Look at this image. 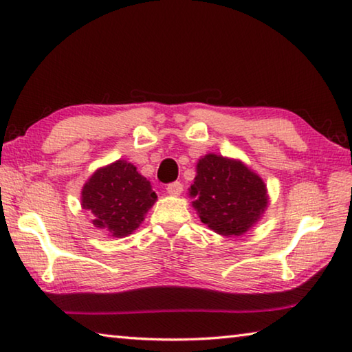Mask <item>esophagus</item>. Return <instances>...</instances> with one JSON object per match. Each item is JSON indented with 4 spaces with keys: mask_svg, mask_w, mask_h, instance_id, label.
Segmentation results:
<instances>
[{
    "mask_svg": "<svg viewBox=\"0 0 352 352\" xmlns=\"http://www.w3.org/2000/svg\"><path fill=\"white\" fill-rule=\"evenodd\" d=\"M167 194H170V196H180L182 191H183V185L180 182H174V183H169L166 188Z\"/></svg>",
    "mask_w": 352,
    "mask_h": 352,
    "instance_id": "34e87169",
    "label": "esophagus"
}]
</instances>
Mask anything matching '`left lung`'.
Masks as SVG:
<instances>
[{"label":"left lung","mask_w":352,"mask_h":352,"mask_svg":"<svg viewBox=\"0 0 352 352\" xmlns=\"http://www.w3.org/2000/svg\"><path fill=\"white\" fill-rule=\"evenodd\" d=\"M189 188L200 221L222 236L246 233L267 206L266 185L238 160L208 153L197 163Z\"/></svg>","instance_id":"1"}]
</instances>
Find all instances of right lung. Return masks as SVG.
I'll list each match as a JSON object with an SVG mask.
<instances>
[{
  "instance_id": "1",
  "label": "right lung",
  "mask_w": 352,
  "mask_h": 352,
  "mask_svg": "<svg viewBox=\"0 0 352 352\" xmlns=\"http://www.w3.org/2000/svg\"><path fill=\"white\" fill-rule=\"evenodd\" d=\"M155 202L150 182L125 160L94 172L81 191V205L92 214V224L114 238L135 232Z\"/></svg>"
}]
</instances>
